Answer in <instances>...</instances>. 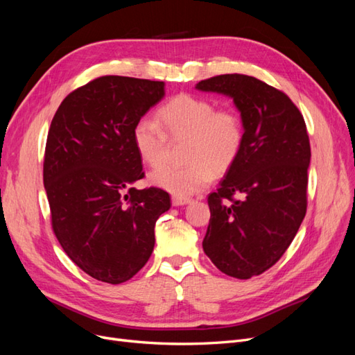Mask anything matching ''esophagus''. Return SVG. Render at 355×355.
Masks as SVG:
<instances>
[{
  "label": "esophagus",
  "mask_w": 355,
  "mask_h": 355,
  "mask_svg": "<svg viewBox=\"0 0 355 355\" xmlns=\"http://www.w3.org/2000/svg\"><path fill=\"white\" fill-rule=\"evenodd\" d=\"M171 202H173V206L179 207V206H187L188 202H191V200L187 198V197H178V196H175L173 198H171Z\"/></svg>",
  "instance_id": "esophagus-1"
}]
</instances>
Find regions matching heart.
I'll use <instances>...</instances> for the list:
<instances>
[{"mask_svg":"<svg viewBox=\"0 0 355 355\" xmlns=\"http://www.w3.org/2000/svg\"><path fill=\"white\" fill-rule=\"evenodd\" d=\"M161 127L142 118L133 127V145L144 163L155 167L167 157L168 139L188 137L185 166L164 164L149 175L157 188L178 197L197 194L213 180V170L222 173L237 159L244 128L232 110H216L211 101L192 94H179L158 111Z\"/></svg>","mask_w":355,"mask_h":355,"instance_id":"b5f03b06","label":"heart"}]
</instances>
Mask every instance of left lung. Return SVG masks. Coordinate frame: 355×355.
Returning a JSON list of instances; mask_svg holds the SVG:
<instances>
[{"mask_svg":"<svg viewBox=\"0 0 355 355\" xmlns=\"http://www.w3.org/2000/svg\"><path fill=\"white\" fill-rule=\"evenodd\" d=\"M196 89L228 96L241 115V151L207 198L202 249L219 271L247 280L280 259L305 218L306 125L287 94L249 75H218Z\"/></svg>","mask_w":355,"mask_h":355,"instance_id":"1","label":"left lung"}]
</instances>
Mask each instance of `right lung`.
Instances as JSON below:
<instances>
[{
  "label": "right lung",
  "mask_w": 355,
  "mask_h": 355,
  "mask_svg": "<svg viewBox=\"0 0 355 355\" xmlns=\"http://www.w3.org/2000/svg\"><path fill=\"white\" fill-rule=\"evenodd\" d=\"M164 94V81L106 75L69 93L51 120L42 173L51 227L99 282L120 284L142 270L170 209L166 191L132 188L144 178L133 127Z\"/></svg>",
  "instance_id": "1"
}]
</instances>
